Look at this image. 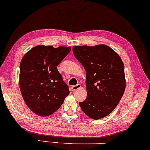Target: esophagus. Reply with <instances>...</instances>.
I'll return each instance as SVG.
<instances>
[{"label":"esophagus","instance_id":"1","mask_svg":"<svg viewBox=\"0 0 150 150\" xmlns=\"http://www.w3.org/2000/svg\"><path fill=\"white\" fill-rule=\"evenodd\" d=\"M80 88H81V85L79 84H77L76 85H74V86H72L71 89H72V91H75L78 90V89Z\"/></svg>","mask_w":150,"mask_h":150}]
</instances>
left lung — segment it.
Listing matches in <instances>:
<instances>
[{
    "label": "left lung",
    "instance_id": "8db88e82",
    "mask_svg": "<svg viewBox=\"0 0 150 150\" xmlns=\"http://www.w3.org/2000/svg\"><path fill=\"white\" fill-rule=\"evenodd\" d=\"M73 52L86 72L87 97L79 103L81 110L94 120L107 116L118 105L125 89L122 59L105 45L74 46Z\"/></svg>",
    "mask_w": 150,
    "mask_h": 150
}]
</instances>
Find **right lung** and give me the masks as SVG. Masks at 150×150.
<instances>
[{
	"label": "right lung",
	"mask_w": 150,
	"mask_h": 150,
	"mask_svg": "<svg viewBox=\"0 0 150 150\" xmlns=\"http://www.w3.org/2000/svg\"><path fill=\"white\" fill-rule=\"evenodd\" d=\"M71 47L37 45L23 57L20 64L21 92L34 113L48 116L59 109L70 93L57 66L71 52Z\"/></svg>",
	"instance_id": "right-lung-1"
}]
</instances>
